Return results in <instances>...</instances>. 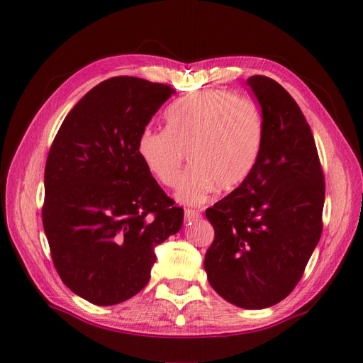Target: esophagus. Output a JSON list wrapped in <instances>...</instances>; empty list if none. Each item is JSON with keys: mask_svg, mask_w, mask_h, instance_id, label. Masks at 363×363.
Instances as JSON below:
<instances>
[{"mask_svg": "<svg viewBox=\"0 0 363 363\" xmlns=\"http://www.w3.org/2000/svg\"><path fill=\"white\" fill-rule=\"evenodd\" d=\"M201 217V212L199 211H195V209H186V220H195V218H199Z\"/></svg>", "mask_w": 363, "mask_h": 363, "instance_id": "esophagus-1", "label": "esophagus"}]
</instances>
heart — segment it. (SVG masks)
I'll use <instances>...</instances> for the list:
<instances>
[{
    "label": "heart",
    "instance_id": "heart-1",
    "mask_svg": "<svg viewBox=\"0 0 363 363\" xmlns=\"http://www.w3.org/2000/svg\"><path fill=\"white\" fill-rule=\"evenodd\" d=\"M167 129L145 128L138 154L162 186L174 187L189 154L192 167L176 196L186 204L207 201L218 187L234 190L256 167L265 121L257 104L226 90H201L169 107Z\"/></svg>",
    "mask_w": 363,
    "mask_h": 363
}]
</instances>
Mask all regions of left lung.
<instances>
[{
  "instance_id": "obj_1",
  "label": "left lung",
  "mask_w": 363,
  "mask_h": 363,
  "mask_svg": "<svg viewBox=\"0 0 363 363\" xmlns=\"http://www.w3.org/2000/svg\"><path fill=\"white\" fill-rule=\"evenodd\" d=\"M265 121L260 156L240 187L206 211L215 229L204 269L242 309H265L296 287L323 230L325 174L309 123L267 76L246 81Z\"/></svg>"
}]
</instances>
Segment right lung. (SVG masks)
Instances as JSON below:
<instances>
[{
	"mask_svg": "<svg viewBox=\"0 0 363 363\" xmlns=\"http://www.w3.org/2000/svg\"><path fill=\"white\" fill-rule=\"evenodd\" d=\"M174 91L133 76L103 81L54 137L45 165L43 229L60 279L91 304L137 295L150 281L154 246L182 226L184 211L138 154L142 130Z\"/></svg>",
	"mask_w": 363,
	"mask_h": 363,
	"instance_id": "1",
	"label": "right lung"
}]
</instances>
